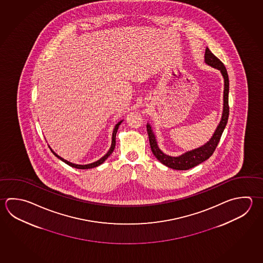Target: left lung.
Instances as JSON below:
<instances>
[{"instance_id":"1","label":"left lung","mask_w":263,"mask_h":263,"mask_svg":"<svg viewBox=\"0 0 263 263\" xmlns=\"http://www.w3.org/2000/svg\"><path fill=\"white\" fill-rule=\"evenodd\" d=\"M205 63L210 67H214L220 70L221 75L224 80V90H223V110L221 115V120L215 129L212 137L210 138L208 143L202 145L198 148L194 149L191 151H188L186 153L182 154L179 157H172L166 154L163 153L159 149L158 145V141L156 138V135L154 134L152 126L147 123V134H148L149 143L150 147L153 152L154 156L158 158L160 162L165 166L177 170V171H186L192 167H196L202 162L205 161L206 159L212 156L213 152L215 151L218 143L220 142L221 134L224 130L228 118H229V78L228 73L225 68L224 65L220 61L219 58H216L213 53L210 52V49L206 47L205 52Z\"/></svg>"}]
</instances>
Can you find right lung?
Instances as JSON below:
<instances>
[{
    "instance_id": "1",
    "label": "right lung",
    "mask_w": 263,
    "mask_h": 263,
    "mask_svg": "<svg viewBox=\"0 0 263 263\" xmlns=\"http://www.w3.org/2000/svg\"><path fill=\"white\" fill-rule=\"evenodd\" d=\"M123 120H120V122H118L116 126L114 127V129H113V134H112V143H111V146H110L109 150L107 151V153L105 154L104 157H102V158L99 159V160H97L96 162L90 163V164H86V165H79V164H74V163L69 162V161H67L66 159H64V158H61L60 156H58V154L55 153L54 151H53V149L51 148L50 146V149H51V151L53 152V155L57 157V158H59L60 160H62L63 162L66 163L67 164L68 166H70L72 167H76V168H81V170H87V168H92V167H98L99 165L101 164H103V163L105 162V159L109 157L111 154L113 153V151H114L115 146H116V134H117V132H118V129H119V127H120V125L121 124V122H122Z\"/></svg>"
}]
</instances>
